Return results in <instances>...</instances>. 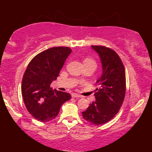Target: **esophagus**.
<instances>
[{
  "label": "esophagus",
  "mask_w": 152,
  "mask_h": 152,
  "mask_svg": "<svg viewBox=\"0 0 152 152\" xmlns=\"http://www.w3.org/2000/svg\"><path fill=\"white\" fill-rule=\"evenodd\" d=\"M72 97H81V95H78V94H76V93H72L71 95Z\"/></svg>",
  "instance_id": "obj_1"
}]
</instances>
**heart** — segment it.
Returning <instances> with one entry per match:
<instances>
[{
    "label": "heart",
    "instance_id": "b5f03b06",
    "mask_svg": "<svg viewBox=\"0 0 152 152\" xmlns=\"http://www.w3.org/2000/svg\"><path fill=\"white\" fill-rule=\"evenodd\" d=\"M83 62H84V64H94L95 66H96V63H95V61L93 59H91V58H86Z\"/></svg>",
    "mask_w": 152,
    "mask_h": 152
}]
</instances>
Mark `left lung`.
<instances>
[{
	"mask_svg": "<svg viewBox=\"0 0 152 152\" xmlns=\"http://www.w3.org/2000/svg\"><path fill=\"white\" fill-rule=\"evenodd\" d=\"M99 55L102 68L101 76L96 81L95 101L90 104L83 118L95 125L111 120L121 107L126 91L125 70L119 56L104 46H91Z\"/></svg>",
	"mask_w": 152,
	"mask_h": 152,
	"instance_id": "8db88e82",
	"label": "left lung"
}]
</instances>
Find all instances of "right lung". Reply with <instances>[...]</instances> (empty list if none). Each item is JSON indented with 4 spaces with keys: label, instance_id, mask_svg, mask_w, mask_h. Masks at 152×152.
<instances>
[{
    "label": "right lung",
    "instance_id": "1",
    "mask_svg": "<svg viewBox=\"0 0 152 152\" xmlns=\"http://www.w3.org/2000/svg\"><path fill=\"white\" fill-rule=\"evenodd\" d=\"M71 52L68 47L51 48L35 56L28 64L21 93L26 109L35 119L43 122L54 119L62 104L71 98L69 93L50 88Z\"/></svg>",
    "mask_w": 152,
    "mask_h": 152
}]
</instances>
